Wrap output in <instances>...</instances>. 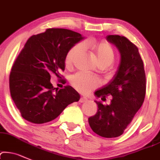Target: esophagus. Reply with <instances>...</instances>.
<instances>
[{"label":"esophagus","mask_w":160,"mask_h":160,"mask_svg":"<svg viewBox=\"0 0 160 160\" xmlns=\"http://www.w3.org/2000/svg\"><path fill=\"white\" fill-rule=\"evenodd\" d=\"M87 101H88L87 98H85V97H82V98H80L79 102H80V103H84V102H86Z\"/></svg>","instance_id":"34e87169"}]
</instances>
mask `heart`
Here are the masks:
<instances>
[{"instance_id":"heart-1","label":"heart","mask_w":160,"mask_h":160,"mask_svg":"<svg viewBox=\"0 0 160 160\" xmlns=\"http://www.w3.org/2000/svg\"><path fill=\"white\" fill-rule=\"evenodd\" d=\"M83 45L93 51L98 62L100 66L108 67L114 62L115 52L112 46L108 42L90 40L86 41L84 42V44H76L68 50L66 56V64L67 66H71L72 65L74 59L83 49ZM70 82L78 92L82 94L89 93L99 85V82L97 78L82 72H78L73 75L71 77Z\"/></svg>"}]
</instances>
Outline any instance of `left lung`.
<instances>
[{"label":"left lung","instance_id":"8db88e82","mask_svg":"<svg viewBox=\"0 0 160 160\" xmlns=\"http://www.w3.org/2000/svg\"><path fill=\"white\" fill-rule=\"evenodd\" d=\"M106 39L118 48L121 62L113 78L94 92L96 97L111 95V104L104 105L94 101L98 111L88 118L91 128L106 138L123 134L127 127L141 108L146 94V75L138 48L128 39L108 35Z\"/></svg>","mask_w":160,"mask_h":160}]
</instances>
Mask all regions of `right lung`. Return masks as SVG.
<instances>
[{
    "label": "right lung",
    "instance_id": "right-lung-1",
    "mask_svg": "<svg viewBox=\"0 0 160 160\" xmlns=\"http://www.w3.org/2000/svg\"><path fill=\"white\" fill-rule=\"evenodd\" d=\"M85 39L66 29H47L28 39L10 74V92L21 116L33 123L54 120L80 95L66 85L58 90L50 82V74L64 71L70 49Z\"/></svg>",
    "mask_w": 160,
    "mask_h": 160
}]
</instances>
